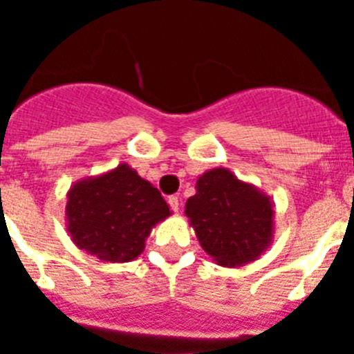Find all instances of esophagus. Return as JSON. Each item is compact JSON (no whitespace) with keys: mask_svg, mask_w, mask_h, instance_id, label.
<instances>
[{"mask_svg":"<svg viewBox=\"0 0 354 354\" xmlns=\"http://www.w3.org/2000/svg\"><path fill=\"white\" fill-rule=\"evenodd\" d=\"M168 204H170L171 211H174V212H179L180 204H179V198H177V196H170V198H168Z\"/></svg>","mask_w":354,"mask_h":354,"instance_id":"obj_1","label":"esophagus"}]
</instances>
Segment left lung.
<instances>
[{
	"label": "left lung",
	"instance_id": "left-lung-1",
	"mask_svg": "<svg viewBox=\"0 0 354 354\" xmlns=\"http://www.w3.org/2000/svg\"><path fill=\"white\" fill-rule=\"evenodd\" d=\"M196 193L184 214L200 246L223 268L257 261L273 243L274 202L255 184L227 168H212L196 179Z\"/></svg>",
	"mask_w": 354,
	"mask_h": 354
}]
</instances>
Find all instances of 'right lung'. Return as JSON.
Here are the masks:
<instances>
[{
    "label": "right lung",
    "mask_w": 354,
    "mask_h": 354,
    "mask_svg": "<svg viewBox=\"0 0 354 354\" xmlns=\"http://www.w3.org/2000/svg\"><path fill=\"white\" fill-rule=\"evenodd\" d=\"M170 214L158 187L120 162L68 187L65 225L77 248L99 261L120 264L138 259L152 228Z\"/></svg>",
    "instance_id": "obj_1"
}]
</instances>
